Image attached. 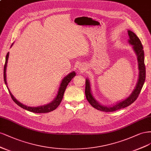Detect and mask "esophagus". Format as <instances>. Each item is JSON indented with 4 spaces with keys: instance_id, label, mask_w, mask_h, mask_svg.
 I'll return each mask as SVG.
<instances>
[{
    "instance_id": "34e87169",
    "label": "esophagus",
    "mask_w": 151,
    "mask_h": 151,
    "mask_svg": "<svg viewBox=\"0 0 151 151\" xmlns=\"http://www.w3.org/2000/svg\"><path fill=\"white\" fill-rule=\"evenodd\" d=\"M85 70V66H80L79 67V70H80V71H83V70Z\"/></svg>"
}]
</instances>
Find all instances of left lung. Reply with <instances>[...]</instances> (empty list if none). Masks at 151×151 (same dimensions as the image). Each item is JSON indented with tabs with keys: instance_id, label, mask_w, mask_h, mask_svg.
I'll use <instances>...</instances> for the list:
<instances>
[{
	"instance_id": "8db88e82",
	"label": "left lung",
	"mask_w": 151,
	"mask_h": 151,
	"mask_svg": "<svg viewBox=\"0 0 151 151\" xmlns=\"http://www.w3.org/2000/svg\"><path fill=\"white\" fill-rule=\"evenodd\" d=\"M128 35L129 36V42L132 45L134 51H135L136 55L137 56V61L139 66V79L137 83L134 91L132 92L129 97L127 99L118 102L117 104L111 106H106L100 105L97 101L91 94L90 89V84L89 80L86 79L85 83V95L87 100L88 101L90 104L95 109L106 112H111L115 110H118L121 109L125 108L132 104L133 102L137 99L140 92L142 90L145 80V66L144 64V52L143 50V46L139 38L137 36L134 32L128 30Z\"/></svg>"
}]
</instances>
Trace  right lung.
Here are the masks:
<instances>
[{"instance_id": "right-lung-1", "label": "right lung", "mask_w": 151, "mask_h": 151, "mask_svg": "<svg viewBox=\"0 0 151 151\" xmlns=\"http://www.w3.org/2000/svg\"><path fill=\"white\" fill-rule=\"evenodd\" d=\"M13 45V44H12ZM9 52H7V54L6 55V62H5V65H4V82L6 83V85H7V81H6V68H7V61H8V58H9ZM76 75V73L75 71H73L71 73H70V74L66 76H65L64 78L63 79L59 90H58V94L56 96V98L53 100L51 103L48 104L47 105H42V106H37V107H31V106H27L26 105H24L20 103L19 101H17L15 97H14L12 94L11 93V92L9 90L8 86H7L8 90L9 91V93L11 95V96L12 99L13 100V101L15 102V103L19 105V106H21V108L27 110L29 111H31V112H34V113H47V112H50L51 111H53L54 110H55L59 105L60 104L61 101L63 99V95H64L65 91L66 88V86L68 85L69 83L71 81V79L73 78V77Z\"/></svg>"}]
</instances>
